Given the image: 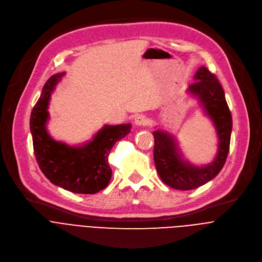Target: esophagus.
Wrapping results in <instances>:
<instances>
[{
	"label": "esophagus",
	"mask_w": 262,
	"mask_h": 262,
	"mask_svg": "<svg viewBox=\"0 0 262 262\" xmlns=\"http://www.w3.org/2000/svg\"><path fill=\"white\" fill-rule=\"evenodd\" d=\"M135 124L138 126H145L148 124V118L145 115H137L135 117Z\"/></svg>",
	"instance_id": "1"
}]
</instances>
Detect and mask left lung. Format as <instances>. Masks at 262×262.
Here are the masks:
<instances>
[{
    "instance_id": "1",
    "label": "left lung",
    "mask_w": 262,
    "mask_h": 262,
    "mask_svg": "<svg viewBox=\"0 0 262 262\" xmlns=\"http://www.w3.org/2000/svg\"><path fill=\"white\" fill-rule=\"evenodd\" d=\"M195 82L188 88L201 102L206 115L213 122L219 137L217 154L213 162L203 167L191 165L183 161L178 145L173 136L155 130L154 158L161 179L169 186L180 191L199 188L214 178L225 165L230 146L232 117L227 104L225 93L214 76L206 67L201 66L195 74Z\"/></svg>"
}]
</instances>
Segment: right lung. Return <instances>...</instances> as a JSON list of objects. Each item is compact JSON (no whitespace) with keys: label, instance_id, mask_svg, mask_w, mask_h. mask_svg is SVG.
Wrapping results in <instances>:
<instances>
[{"label":"right lung","instance_id":"right-lung-1","mask_svg":"<svg viewBox=\"0 0 262 262\" xmlns=\"http://www.w3.org/2000/svg\"><path fill=\"white\" fill-rule=\"evenodd\" d=\"M65 72L52 76L42 88L30 117L37 163L45 176L60 188L77 194H95L112 177L107 158L114 144L129 134L132 124L104 125L92 141L71 147L52 139L47 130L51 94Z\"/></svg>","mask_w":262,"mask_h":262}]
</instances>
